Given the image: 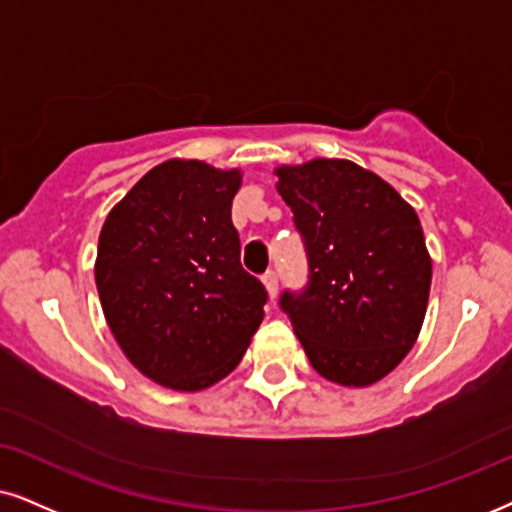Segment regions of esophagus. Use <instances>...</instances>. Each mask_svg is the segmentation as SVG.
I'll list each match as a JSON object with an SVG mask.
<instances>
[{
    "instance_id": "obj_1",
    "label": "esophagus",
    "mask_w": 512,
    "mask_h": 512,
    "mask_svg": "<svg viewBox=\"0 0 512 512\" xmlns=\"http://www.w3.org/2000/svg\"><path fill=\"white\" fill-rule=\"evenodd\" d=\"M262 283H264V288H267L269 300L274 302L276 295H278V276H276V271H267V274L262 276Z\"/></svg>"
}]
</instances>
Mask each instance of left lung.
<instances>
[{"instance_id": "obj_1", "label": "left lung", "mask_w": 512, "mask_h": 512, "mask_svg": "<svg viewBox=\"0 0 512 512\" xmlns=\"http://www.w3.org/2000/svg\"><path fill=\"white\" fill-rule=\"evenodd\" d=\"M274 174L309 260L307 288L283 293L281 309L316 373L345 387L378 383L411 352L428 309L432 260L416 210L352 160Z\"/></svg>"}]
</instances>
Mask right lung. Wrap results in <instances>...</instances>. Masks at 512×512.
Masks as SVG:
<instances>
[{"instance_id":"add662e5","label":"right lung","mask_w":512,"mask_h":512,"mask_svg":"<svg viewBox=\"0 0 512 512\" xmlns=\"http://www.w3.org/2000/svg\"><path fill=\"white\" fill-rule=\"evenodd\" d=\"M241 170L172 158L108 212L94 276L103 316L146 378L198 392L226 378L264 319L267 290L241 264L231 203Z\"/></svg>"}]
</instances>
